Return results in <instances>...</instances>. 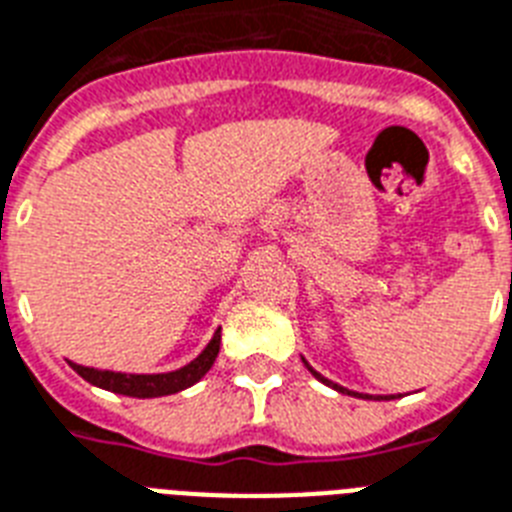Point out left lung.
Here are the masks:
<instances>
[{"instance_id":"obj_1","label":"left lung","mask_w":512,"mask_h":512,"mask_svg":"<svg viewBox=\"0 0 512 512\" xmlns=\"http://www.w3.org/2000/svg\"><path fill=\"white\" fill-rule=\"evenodd\" d=\"M302 363H305V368H307V371L313 373V376H315V378H318V381H323V384H326V386H331V389H336V392H342V394H352V397H360V400H371V394H360V392H350V389H344V386L334 384V381H328V378H326V376H321V373L315 371L313 365L307 363L305 357H302ZM373 400H394V394H389V397H373Z\"/></svg>"}]
</instances>
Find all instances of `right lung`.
Returning <instances> with one entry per match:
<instances>
[{
  "instance_id": "1",
  "label": "right lung",
  "mask_w": 512,
  "mask_h": 512,
  "mask_svg": "<svg viewBox=\"0 0 512 512\" xmlns=\"http://www.w3.org/2000/svg\"><path fill=\"white\" fill-rule=\"evenodd\" d=\"M220 352V328L213 334V339L207 342V347L199 352L191 363L184 368L168 373H123V371H99V368H89V365L70 363V368L89 381L91 386L107 389V392L126 394V397H139V400H152V397H165V394H178L194 386L199 378L205 376L213 368L215 357Z\"/></svg>"
}]
</instances>
